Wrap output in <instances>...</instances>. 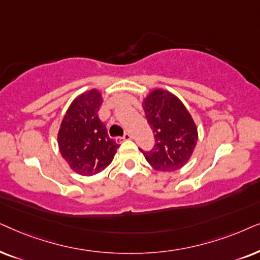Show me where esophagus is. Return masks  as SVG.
I'll list each match as a JSON object with an SVG mask.
<instances>
[{"instance_id":"esophagus-1","label":"esophagus","mask_w":260,"mask_h":260,"mask_svg":"<svg viewBox=\"0 0 260 260\" xmlns=\"http://www.w3.org/2000/svg\"><path fill=\"white\" fill-rule=\"evenodd\" d=\"M132 139V136H131V133H124L123 137H117L116 140L117 141H121V140H129Z\"/></svg>"}]
</instances>
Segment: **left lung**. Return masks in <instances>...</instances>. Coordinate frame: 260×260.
<instances>
[{
  "mask_svg": "<svg viewBox=\"0 0 260 260\" xmlns=\"http://www.w3.org/2000/svg\"><path fill=\"white\" fill-rule=\"evenodd\" d=\"M143 108L154 134V146L143 152L152 168L158 171H176L192 154L197 128L184 105L165 90H154L144 101Z\"/></svg>",
  "mask_w": 260,
  "mask_h": 260,
  "instance_id": "1",
  "label": "left lung"
}]
</instances>
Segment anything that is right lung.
I'll use <instances>...</instances> for the list:
<instances>
[{"instance_id":"add662e5","label":"right lung","mask_w":260,"mask_h":260,"mask_svg":"<svg viewBox=\"0 0 260 260\" xmlns=\"http://www.w3.org/2000/svg\"><path fill=\"white\" fill-rule=\"evenodd\" d=\"M101 105L102 98L98 90L78 96L65 114L58 133L61 155L72 170L82 176L105 170L119 147L100 120Z\"/></svg>"}]
</instances>
